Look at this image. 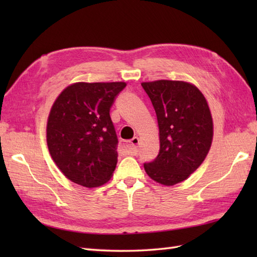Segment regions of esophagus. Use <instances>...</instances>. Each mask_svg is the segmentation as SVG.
I'll return each mask as SVG.
<instances>
[{"label":"esophagus","instance_id":"1","mask_svg":"<svg viewBox=\"0 0 257 257\" xmlns=\"http://www.w3.org/2000/svg\"><path fill=\"white\" fill-rule=\"evenodd\" d=\"M138 145H139V138L134 137L132 140H130V146L125 149V152H127L128 155L136 156L138 154Z\"/></svg>","mask_w":257,"mask_h":257}]
</instances>
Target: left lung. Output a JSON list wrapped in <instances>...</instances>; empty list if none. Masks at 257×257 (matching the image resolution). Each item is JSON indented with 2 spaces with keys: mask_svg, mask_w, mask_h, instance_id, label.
<instances>
[{
  "mask_svg": "<svg viewBox=\"0 0 257 257\" xmlns=\"http://www.w3.org/2000/svg\"><path fill=\"white\" fill-rule=\"evenodd\" d=\"M159 125V155L145 163L154 181L174 185L187 180L204 161L213 140V120L204 95L183 80L141 83Z\"/></svg>",
  "mask_w": 257,
  "mask_h": 257,
  "instance_id": "obj_1",
  "label": "left lung"
}]
</instances>
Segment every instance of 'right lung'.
Instances as JSON below:
<instances>
[{"label": "right lung", "mask_w": 257, "mask_h": 257, "mask_svg": "<svg viewBox=\"0 0 257 257\" xmlns=\"http://www.w3.org/2000/svg\"><path fill=\"white\" fill-rule=\"evenodd\" d=\"M124 81L74 83L54 101L48 114V151L70 181L85 188L105 184L117 165L118 139L110 107Z\"/></svg>", "instance_id": "right-lung-1"}]
</instances>
